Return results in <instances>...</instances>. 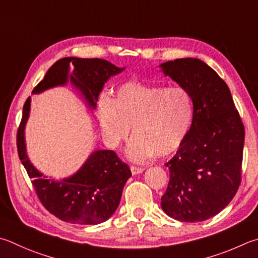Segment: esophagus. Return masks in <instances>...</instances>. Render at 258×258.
<instances>
[{
    "label": "esophagus",
    "instance_id": "34e87169",
    "mask_svg": "<svg viewBox=\"0 0 258 258\" xmlns=\"http://www.w3.org/2000/svg\"><path fill=\"white\" fill-rule=\"evenodd\" d=\"M131 171H132L133 175H138V174H141V172L144 171V168L137 167V166H131Z\"/></svg>",
    "mask_w": 258,
    "mask_h": 258
}]
</instances>
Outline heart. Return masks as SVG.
I'll return each instance as SVG.
<instances>
[{
	"label": "heart",
	"instance_id": "1",
	"mask_svg": "<svg viewBox=\"0 0 258 258\" xmlns=\"http://www.w3.org/2000/svg\"><path fill=\"white\" fill-rule=\"evenodd\" d=\"M193 115L189 92L179 86L127 82L117 89L113 99L102 96L98 102L100 127L110 145L123 142L132 126L127 156L139 162L176 151L189 132Z\"/></svg>",
	"mask_w": 258,
	"mask_h": 258
}]
</instances>
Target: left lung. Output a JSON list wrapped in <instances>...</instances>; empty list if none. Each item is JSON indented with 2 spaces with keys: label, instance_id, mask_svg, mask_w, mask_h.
<instances>
[{
  "label": "left lung",
  "instance_id": "left-lung-1",
  "mask_svg": "<svg viewBox=\"0 0 258 258\" xmlns=\"http://www.w3.org/2000/svg\"><path fill=\"white\" fill-rule=\"evenodd\" d=\"M161 68L189 92L194 107L189 132L166 163L170 177L161 207L178 221H204L239 188L245 128L227 83L203 60L177 58Z\"/></svg>",
  "mask_w": 258,
  "mask_h": 258
}]
</instances>
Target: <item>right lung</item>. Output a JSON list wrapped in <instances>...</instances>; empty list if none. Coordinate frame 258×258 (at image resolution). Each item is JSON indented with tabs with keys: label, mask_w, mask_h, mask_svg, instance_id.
I'll return each mask as SVG.
<instances>
[{
	"label": "right lung",
	"mask_w": 258,
	"mask_h": 258,
	"mask_svg": "<svg viewBox=\"0 0 258 258\" xmlns=\"http://www.w3.org/2000/svg\"><path fill=\"white\" fill-rule=\"evenodd\" d=\"M70 64L74 67L70 81L92 108H96V100L105 82L124 70L101 58L64 57L51 65L32 93L67 83ZM29 111L30 97L23 105L17 148L41 204L49 213L69 223L98 224L108 220L118 208L125 182L132 176L128 166L111 150H98L72 177L60 181L47 179L32 166L26 153L25 126Z\"/></svg>",
	"instance_id": "1"
}]
</instances>
